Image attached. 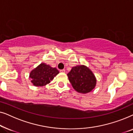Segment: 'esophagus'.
<instances>
[{
  "instance_id": "34e87169",
  "label": "esophagus",
  "mask_w": 133,
  "mask_h": 133,
  "mask_svg": "<svg viewBox=\"0 0 133 133\" xmlns=\"http://www.w3.org/2000/svg\"><path fill=\"white\" fill-rule=\"evenodd\" d=\"M61 72H65V70L63 69V70H61V71H60Z\"/></svg>"
}]
</instances>
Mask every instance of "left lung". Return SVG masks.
Masks as SVG:
<instances>
[{
  "mask_svg": "<svg viewBox=\"0 0 133 133\" xmlns=\"http://www.w3.org/2000/svg\"><path fill=\"white\" fill-rule=\"evenodd\" d=\"M72 87L76 91L86 94L95 88L96 78L91 70L85 65H77L72 67L67 74Z\"/></svg>",
  "mask_w": 133,
  "mask_h": 133,
  "instance_id": "obj_1",
  "label": "left lung"
}]
</instances>
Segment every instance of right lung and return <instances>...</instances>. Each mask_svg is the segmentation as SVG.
<instances>
[{
  "instance_id": "right-lung-1",
  "label": "right lung",
  "mask_w": 133,
  "mask_h": 133,
  "mask_svg": "<svg viewBox=\"0 0 133 133\" xmlns=\"http://www.w3.org/2000/svg\"><path fill=\"white\" fill-rule=\"evenodd\" d=\"M59 73L56 68L42 63L30 72L29 77L31 83L36 87H43L48 84L55 76Z\"/></svg>"
}]
</instances>
